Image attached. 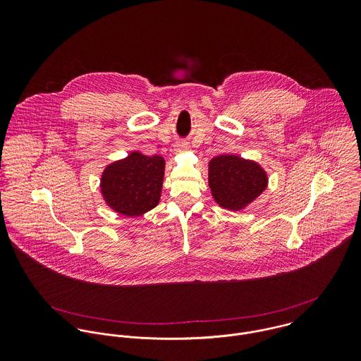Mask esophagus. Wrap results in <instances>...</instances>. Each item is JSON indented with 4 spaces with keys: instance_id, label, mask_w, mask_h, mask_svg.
Listing matches in <instances>:
<instances>
[{
    "instance_id": "34e87169",
    "label": "esophagus",
    "mask_w": 361,
    "mask_h": 361,
    "mask_svg": "<svg viewBox=\"0 0 361 361\" xmlns=\"http://www.w3.org/2000/svg\"><path fill=\"white\" fill-rule=\"evenodd\" d=\"M176 153H183V152H186V150H189V145L186 143V142H179V143H176Z\"/></svg>"
}]
</instances>
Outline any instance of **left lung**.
<instances>
[{
	"mask_svg": "<svg viewBox=\"0 0 361 361\" xmlns=\"http://www.w3.org/2000/svg\"><path fill=\"white\" fill-rule=\"evenodd\" d=\"M267 172L257 162L239 155L222 154L208 164V186L216 204L239 211L267 189Z\"/></svg>",
	"mask_w": 361,
	"mask_h": 361,
	"instance_id": "left-lung-1",
	"label": "left lung"
}]
</instances>
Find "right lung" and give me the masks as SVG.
Returning a JSON list of instances; mask_svg holds the SVG:
<instances>
[{"mask_svg":"<svg viewBox=\"0 0 361 361\" xmlns=\"http://www.w3.org/2000/svg\"><path fill=\"white\" fill-rule=\"evenodd\" d=\"M165 159L133 152L109 164L102 175L105 204L126 216H139L154 208L162 190Z\"/></svg>","mask_w":361,"mask_h":361,"instance_id":"1","label":"right lung"}]
</instances>
